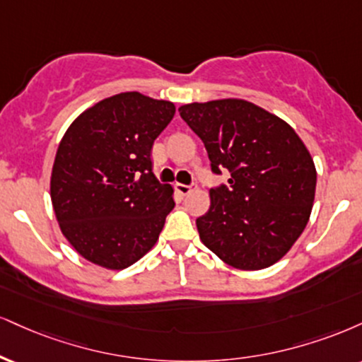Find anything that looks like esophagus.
Masks as SVG:
<instances>
[{"instance_id": "obj_1", "label": "esophagus", "mask_w": 362, "mask_h": 362, "mask_svg": "<svg viewBox=\"0 0 362 362\" xmlns=\"http://www.w3.org/2000/svg\"><path fill=\"white\" fill-rule=\"evenodd\" d=\"M175 190L180 195H187L192 192V187L190 185H184V184H175Z\"/></svg>"}]
</instances>
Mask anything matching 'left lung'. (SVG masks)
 <instances>
[{"mask_svg":"<svg viewBox=\"0 0 362 362\" xmlns=\"http://www.w3.org/2000/svg\"><path fill=\"white\" fill-rule=\"evenodd\" d=\"M204 141L214 173L211 207L195 221L200 241L229 267L255 272L280 261L303 233L315 199L310 151L288 123L245 99L178 107Z\"/></svg>","mask_w":362,"mask_h":362,"instance_id":"8db88e82","label":"left lung"}]
</instances>
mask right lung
<instances>
[{
  "label": "right lung",
  "instance_id": "add662e5",
  "mask_svg": "<svg viewBox=\"0 0 362 362\" xmlns=\"http://www.w3.org/2000/svg\"><path fill=\"white\" fill-rule=\"evenodd\" d=\"M175 104L139 93L95 103L57 148L50 197L60 230L82 258L124 269L146 255L175 207L151 172V146Z\"/></svg>",
  "mask_w": 362,
  "mask_h": 362
}]
</instances>
